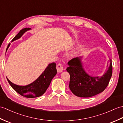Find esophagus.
<instances>
[{"label":"esophagus","mask_w":123,"mask_h":123,"mask_svg":"<svg viewBox=\"0 0 123 123\" xmlns=\"http://www.w3.org/2000/svg\"><path fill=\"white\" fill-rule=\"evenodd\" d=\"M64 69V67L61 63H58L56 65V70L58 72H61Z\"/></svg>","instance_id":"34e87169"}]
</instances>
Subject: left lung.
Returning <instances> with one entry per match:
<instances>
[{"label": "left lung", "instance_id": "left-lung-1", "mask_svg": "<svg viewBox=\"0 0 123 123\" xmlns=\"http://www.w3.org/2000/svg\"><path fill=\"white\" fill-rule=\"evenodd\" d=\"M80 58L72 59L68 62L67 71L70 75L69 87L75 95L81 98H89L102 92L106 88L112 75V60L110 66L102 76L92 77L85 72Z\"/></svg>", "mask_w": 123, "mask_h": 123}]
</instances>
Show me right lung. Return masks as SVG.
<instances>
[{"label": "right lung", "mask_w": 123, "mask_h": 123, "mask_svg": "<svg viewBox=\"0 0 123 123\" xmlns=\"http://www.w3.org/2000/svg\"><path fill=\"white\" fill-rule=\"evenodd\" d=\"M29 28H25L20 31L17 36L14 37L12 41L20 38L25 31L30 30ZM10 43L8 45L7 49L9 48ZM55 63L49 64L46 69L42 74L32 83L26 86H19L11 82L8 79L9 83L16 92L20 95L28 98H34L39 97L43 94L50 84L53 77L56 74V69Z\"/></svg>", "instance_id": "right-lung-1"}]
</instances>
